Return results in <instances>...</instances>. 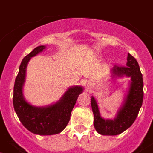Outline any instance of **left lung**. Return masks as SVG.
Instances as JSON below:
<instances>
[{
  "label": "left lung",
  "mask_w": 153,
  "mask_h": 153,
  "mask_svg": "<svg viewBox=\"0 0 153 153\" xmlns=\"http://www.w3.org/2000/svg\"><path fill=\"white\" fill-rule=\"evenodd\" d=\"M111 76L130 77L128 91L123 103L113 120H105L100 116L97 103L91 97V107L94 115V127L101 135H118L125 131L135 121L143 102V79L138 63L130 53L125 67L114 66L111 71Z\"/></svg>",
  "instance_id": "8db88e82"
}]
</instances>
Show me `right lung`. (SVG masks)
Segmentation results:
<instances>
[{
  "label": "right lung",
  "instance_id": "add662e5",
  "mask_svg": "<svg viewBox=\"0 0 153 153\" xmlns=\"http://www.w3.org/2000/svg\"><path fill=\"white\" fill-rule=\"evenodd\" d=\"M45 48V45L38 46L23 58L13 90V106L19 120L25 128L38 135H53L62 132L70 120L71 113L79 94L83 92L81 85L71 86L58 101L48 106L36 107L27 102L23 93L27 64L31 57Z\"/></svg>",
  "mask_w": 153,
  "mask_h": 153
}]
</instances>
